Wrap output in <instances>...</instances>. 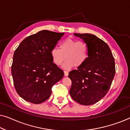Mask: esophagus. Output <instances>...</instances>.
Wrapping results in <instances>:
<instances>
[{"label": "esophagus", "mask_w": 130, "mask_h": 130, "mask_svg": "<svg viewBox=\"0 0 130 130\" xmlns=\"http://www.w3.org/2000/svg\"><path fill=\"white\" fill-rule=\"evenodd\" d=\"M69 75V72L67 71H64V76H68Z\"/></svg>", "instance_id": "esophagus-1"}]
</instances>
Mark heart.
<instances>
[{"label":"heart","mask_w":130,"mask_h":130,"mask_svg":"<svg viewBox=\"0 0 130 130\" xmlns=\"http://www.w3.org/2000/svg\"><path fill=\"white\" fill-rule=\"evenodd\" d=\"M60 49L54 47L51 50V57L53 62L57 66L61 65L66 58L63 67L67 70L73 66H82L89 57V47L83 41L68 38L60 44Z\"/></svg>","instance_id":"heart-1"}]
</instances>
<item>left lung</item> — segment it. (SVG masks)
I'll use <instances>...</instances> for the list:
<instances>
[{
  "label": "left lung",
  "mask_w": 130,
  "mask_h": 130,
  "mask_svg": "<svg viewBox=\"0 0 130 130\" xmlns=\"http://www.w3.org/2000/svg\"><path fill=\"white\" fill-rule=\"evenodd\" d=\"M89 47V57L82 66L69 72L70 95L83 105L100 101L109 90L115 74L114 58L108 44L95 35L74 33Z\"/></svg>",
  "instance_id": "1"
}]
</instances>
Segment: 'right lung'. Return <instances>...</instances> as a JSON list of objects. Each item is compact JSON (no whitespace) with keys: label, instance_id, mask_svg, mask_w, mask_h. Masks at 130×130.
Listing matches in <instances>:
<instances>
[{"label":"right lung","instance_id":"1","mask_svg":"<svg viewBox=\"0 0 130 130\" xmlns=\"http://www.w3.org/2000/svg\"><path fill=\"white\" fill-rule=\"evenodd\" d=\"M64 33L43 30L25 38L14 53L11 67L17 93L25 100L38 104L49 98L53 85L64 72L53 63L51 51Z\"/></svg>","mask_w":130,"mask_h":130}]
</instances>
